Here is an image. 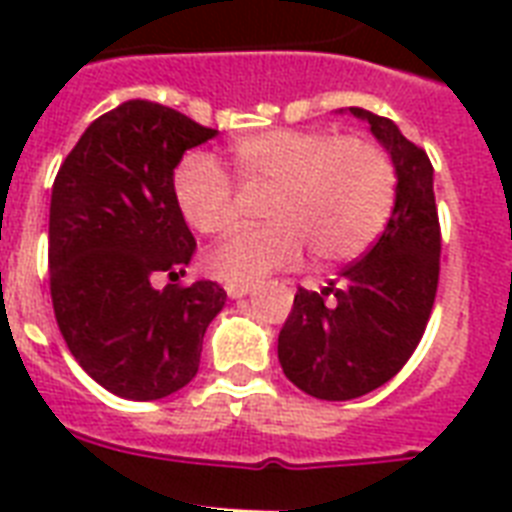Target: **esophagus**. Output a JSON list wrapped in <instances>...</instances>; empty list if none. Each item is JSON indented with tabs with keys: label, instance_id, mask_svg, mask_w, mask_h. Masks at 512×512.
<instances>
[{
	"label": "esophagus",
	"instance_id": "1",
	"mask_svg": "<svg viewBox=\"0 0 512 512\" xmlns=\"http://www.w3.org/2000/svg\"><path fill=\"white\" fill-rule=\"evenodd\" d=\"M225 292H228L231 300H239V297L252 295V287H247V284H225Z\"/></svg>",
	"mask_w": 512,
	"mask_h": 512
}]
</instances>
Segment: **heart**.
I'll list each match as a JSON object with an SVG mask.
<instances>
[{
  "mask_svg": "<svg viewBox=\"0 0 512 512\" xmlns=\"http://www.w3.org/2000/svg\"><path fill=\"white\" fill-rule=\"evenodd\" d=\"M241 188H271L263 215L207 255V271L225 284H257L300 263L305 244L321 263L353 260L385 231L398 172L380 143L332 130H265L231 146ZM175 201L185 223L204 236L231 231L236 188L215 156L193 151L177 164Z\"/></svg>",
  "mask_w": 512,
  "mask_h": 512,
  "instance_id": "heart-1",
  "label": "heart"
}]
</instances>
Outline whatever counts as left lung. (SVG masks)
<instances>
[{
  "label": "left lung",
  "mask_w": 512,
  "mask_h": 512,
  "mask_svg": "<svg viewBox=\"0 0 512 512\" xmlns=\"http://www.w3.org/2000/svg\"><path fill=\"white\" fill-rule=\"evenodd\" d=\"M364 119L398 172L396 207L361 260L321 292L297 289L279 335L281 369L321 401H350L393 380L428 327L438 289L441 225L428 154L396 124L364 108Z\"/></svg>",
  "instance_id": "8db88e82"
}]
</instances>
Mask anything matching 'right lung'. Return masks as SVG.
I'll return each instance as SVG.
<instances>
[{
    "mask_svg": "<svg viewBox=\"0 0 512 512\" xmlns=\"http://www.w3.org/2000/svg\"><path fill=\"white\" fill-rule=\"evenodd\" d=\"M217 130L151 100L98 116L60 164L50 201V295L60 335L92 380L156 401L199 372L223 311L217 281L167 284L196 252L175 201V167Z\"/></svg>",
    "mask_w": 512,
    "mask_h": 512,
    "instance_id": "1",
    "label": "right lung"
}]
</instances>
